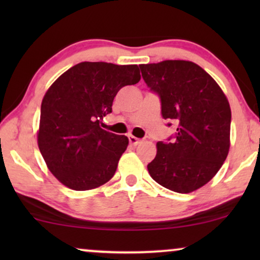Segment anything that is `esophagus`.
<instances>
[{"label": "esophagus", "mask_w": 260, "mask_h": 260, "mask_svg": "<svg viewBox=\"0 0 260 260\" xmlns=\"http://www.w3.org/2000/svg\"><path fill=\"white\" fill-rule=\"evenodd\" d=\"M129 142H130V144H133V145H137L138 143H141V140L140 138H137V137H135V136H129Z\"/></svg>", "instance_id": "obj_1"}]
</instances>
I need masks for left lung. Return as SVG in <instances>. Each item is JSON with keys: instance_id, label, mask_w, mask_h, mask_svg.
I'll return each instance as SVG.
<instances>
[{"instance_id": "left-lung-1", "label": "left lung", "mask_w": 260, "mask_h": 260, "mask_svg": "<svg viewBox=\"0 0 260 260\" xmlns=\"http://www.w3.org/2000/svg\"><path fill=\"white\" fill-rule=\"evenodd\" d=\"M140 69L147 86L158 95L162 117L177 125L175 135L157 142L149 174L176 193L197 190L212 180L229 154V101L215 80L191 61L166 60Z\"/></svg>"}]
</instances>
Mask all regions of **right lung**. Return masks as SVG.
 Returning <instances> with one entry per match:
<instances>
[{
	"label": "right lung",
	"instance_id": "1",
	"mask_svg": "<svg viewBox=\"0 0 260 260\" xmlns=\"http://www.w3.org/2000/svg\"><path fill=\"white\" fill-rule=\"evenodd\" d=\"M141 79L137 65L80 62L46 92L38 144L46 165L62 184L88 190L115 175L129 140L102 129L117 92Z\"/></svg>",
	"mask_w": 260,
	"mask_h": 260
}]
</instances>
